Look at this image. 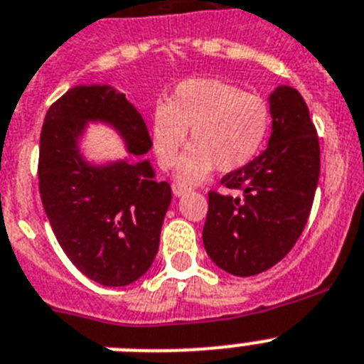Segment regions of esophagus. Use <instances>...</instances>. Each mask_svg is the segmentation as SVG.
<instances>
[{
    "instance_id": "obj_1",
    "label": "esophagus",
    "mask_w": 364,
    "mask_h": 364,
    "mask_svg": "<svg viewBox=\"0 0 364 364\" xmlns=\"http://www.w3.org/2000/svg\"><path fill=\"white\" fill-rule=\"evenodd\" d=\"M188 191H189L188 186L178 184V182H176V184H173V193H175L176 197H182V195H186V193H188Z\"/></svg>"
}]
</instances>
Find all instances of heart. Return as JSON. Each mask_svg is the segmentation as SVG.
<instances>
[{"mask_svg": "<svg viewBox=\"0 0 364 364\" xmlns=\"http://www.w3.org/2000/svg\"><path fill=\"white\" fill-rule=\"evenodd\" d=\"M272 124L264 98L217 78L182 82L166 105L154 109L151 140L164 169H171L188 138L193 144L178 166L182 182H200L217 166L230 173L262 149Z\"/></svg>", "mask_w": 364, "mask_h": 364, "instance_id": "obj_1", "label": "heart"}]
</instances>
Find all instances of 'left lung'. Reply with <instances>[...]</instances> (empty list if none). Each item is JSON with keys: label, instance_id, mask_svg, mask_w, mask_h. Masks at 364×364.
Here are the masks:
<instances>
[{"label": "left lung", "instance_id": "obj_1", "mask_svg": "<svg viewBox=\"0 0 364 364\" xmlns=\"http://www.w3.org/2000/svg\"><path fill=\"white\" fill-rule=\"evenodd\" d=\"M269 144L247 166L222 176L240 191H210L202 239L210 259L237 277L257 275L284 259L306 226L319 182L321 149L306 102L294 87L269 96Z\"/></svg>", "mask_w": 364, "mask_h": 364}]
</instances>
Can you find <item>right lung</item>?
<instances>
[{
	"label": "right lung",
	"instance_id": "add662e5",
	"mask_svg": "<svg viewBox=\"0 0 364 364\" xmlns=\"http://www.w3.org/2000/svg\"><path fill=\"white\" fill-rule=\"evenodd\" d=\"M87 120L114 125L133 154L153 146L146 122L122 92L107 85L69 89L50 105L41 127V204L62 250L85 277L127 286L159 252L171 186L153 178L147 160L87 166L76 147Z\"/></svg>",
	"mask_w": 364,
	"mask_h": 364
}]
</instances>
